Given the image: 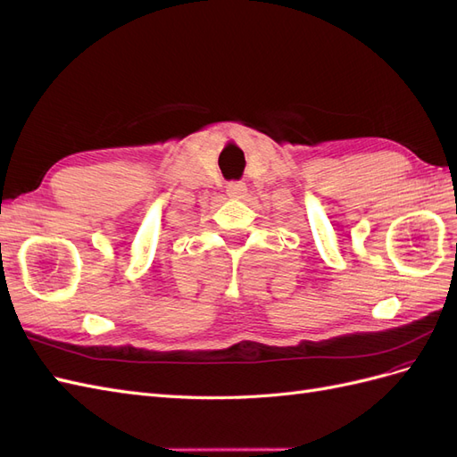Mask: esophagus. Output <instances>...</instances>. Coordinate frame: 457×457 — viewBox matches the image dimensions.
<instances>
[{"mask_svg":"<svg viewBox=\"0 0 457 457\" xmlns=\"http://www.w3.org/2000/svg\"><path fill=\"white\" fill-rule=\"evenodd\" d=\"M226 193L231 199H243L246 195V186L243 184V181H231V184H228V187H226Z\"/></svg>","mask_w":457,"mask_h":457,"instance_id":"esophagus-1","label":"esophagus"}]
</instances>
